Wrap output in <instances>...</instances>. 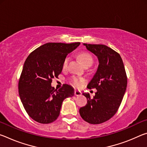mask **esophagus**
I'll use <instances>...</instances> for the list:
<instances>
[{
  "mask_svg": "<svg viewBox=\"0 0 147 147\" xmlns=\"http://www.w3.org/2000/svg\"><path fill=\"white\" fill-rule=\"evenodd\" d=\"M74 95L75 96H81V94H82V93L80 91H77V90H75L74 91Z\"/></svg>",
  "mask_w": 147,
  "mask_h": 147,
  "instance_id": "34e87169",
  "label": "esophagus"
}]
</instances>
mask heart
<instances>
[{
  "instance_id": "b5f03b06",
  "label": "heart",
  "mask_w": 147,
  "mask_h": 147,
  "mask_svg": "<svg viewBox=\"0 0 147 147\" xmlns=\"http://www.w3.org/2000/svg\"><path fill=\"white\" fill-rule=\"evenodd\" d=\"M78 56L80 60L84 65V66L88 65H91L92 63H93V58H92V56L90 54L86 53V52H81V53H80L78 54ZM68 62L69 58L68 57H66L63 61V63H62V68H63V69H65L67 68ZM84 82H85V80L83 78H80V77H76L74 76H71L69 78V83L72 86L75 87V88H80V87H81L82 84Z\"/></svg>"
}]
</instances>
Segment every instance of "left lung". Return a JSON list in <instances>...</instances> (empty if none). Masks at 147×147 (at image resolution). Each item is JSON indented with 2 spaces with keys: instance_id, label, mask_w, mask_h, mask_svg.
Masks as SVG:
<instances>
[{
  "instance_id": "obj_1",
  "label": "left lung",
  "mask_w": 147,
  "mask_h": 147,
  "mask_svg": "<svg viewBox=\"0 0 147 147\" xmlns=\"http://www.w3.org/2000/svg\"><path fill=\"white\" fill-rule=\"evenodd\" d=\"M84 45L98 59L97 71L88 85V89L97 91L93 98L89 93H83L88 102L79 112L85 121L98 124L108 121L117 111L126 89L127 76L118 53L104 45Z\"/></svg>"
}]
</instances>
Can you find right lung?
<instances>
[{"label": "right lung", "mask_w": 147, "mask_h": 147, "mask_svg": "<svg viewBox=\"0 0 147 147\" xmlns=\"http://www.w3.org/2000/svg\"><path fill=\"white\" fill-rule=\"evenodd\" d=\"M80 44L47 43L27 57L19 80V94L26 113L34 121L41 124L56 121L62 102L74 95V89L68 84L57 90L51 83L61 73L67 55Z\"/></svg>", "instance_id": "right-lung-1"}]
</instances>
